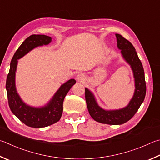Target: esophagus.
<instances>
[{
    "mask_svg": "<svg viewBox=\"0 0 160 160\" xmlns=\"http://www.w3.org/2000/svg\"><path fill=\"white\" fill-rule=\"evenodd\" d=\"M85 80H86V76H85V75L83 73L78 74L76 76V80L78 82H85Z\"/></svg>",
    "mask_w": 160,
    "mask_h": 160,
    "instance_id": "1",
    "label": "esophagus"
}]
</instances>
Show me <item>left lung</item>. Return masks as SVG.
I'll use <instances>...</instances> for the list:
<instances>
[{
  "mask_svg": "<svg viewBox=\"0 0 160 160\" xmlns=\"http://www.w3.org/2000/svg\"><path fill=\"white\" fill-rule=\"evenodd\" d=\"M118 48L121 50L123 59L130 65L135 82V91L128 105L118 110H106L98 105L93 93L85 88V100L89 115L95 121L100 123L118 125L127 122L132 119L143 102L146 94V85L143 65L137 52L129 40L120 34H115Z\"/></svg>",
  "mask_w": 160,
  "mask_h": 160,
  "instance_id": "obj_1",
  "label": "left lung"
}]
</instances>
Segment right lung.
Segmentation results:
<instances>
[{
	"instance_id": "1",
	"label": "right lung",
	"mask_w": 160,
	"mask_h": 160,
	"mask_svg": "<svg viewBox=\"0 0 160 160\" xmlns=\"http://www.w3.org/2000/svg\"><path fill=\"white\" fill-rule=\"evenodd\" d=\"M52 42V38L45 35H31L17 49L10 63L9 73L6 80L8 103L13 114L28 127L42 128L52 125L60 120L63 112V102L66 95L76 81L71 79L61 85L52 99L45 106L36 108L26 104L17 92L15 72L18 59H21L33 49L47 45Z\"/></svg>"
}]
</instances>
